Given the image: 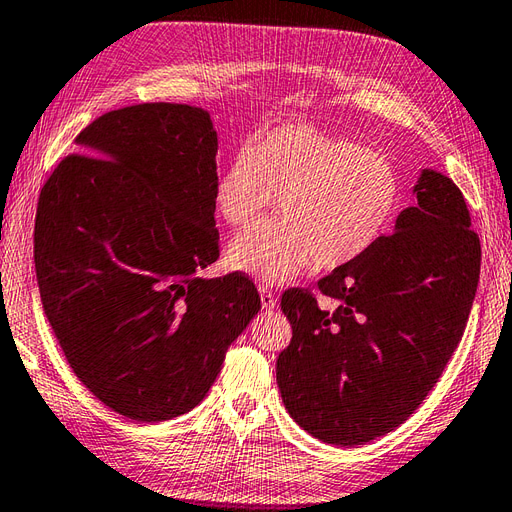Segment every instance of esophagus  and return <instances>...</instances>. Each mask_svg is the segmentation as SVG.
<instances>
[{"label":"esophagus","mask_w":512,"mask_h":512,"mask_svg":"<svg viewBox=\"0 0 512 512\" xmlns=\"http://www.w3.org/2000/svg\"><path fill=\"white\" fill-rule=\"evenodd\" d=\"M258 293H260V304H263L265 310L276 308L278 299H276V295H273L271 289H267V286H258Z\"/></svg>","instance_id":"1"}]
</instances>
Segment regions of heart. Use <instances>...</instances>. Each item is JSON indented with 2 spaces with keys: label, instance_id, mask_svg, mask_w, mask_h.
<instances>
[{
  "label": "heart",
  "instance_id": "obj_1",
  "mask_svg": "<svg viewBox=\"0 0 512 512\" xmlns=\"http://www.w3.org/2000/svg\"><path fill=\"white\" fill-rule=\"evenodd\" d=\"M280 197V219L236 236L228 265L265 284L295 278L310 263L336 269L367 254L400 208L393 162L365 145L286 123L236 152L213 184L215 213L245 228Z\"/></svg>",
  "mask_w": 512,
  "mask_h": 512
}]
</instances>
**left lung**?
I'll use <instances>...</instances> for the list:
<instances>
[{
  "instance_id": "left-lung-1",
  "label": "left lung",
  "mask_w": 512,
  "mask_h": 512,
  "mask_svg": "<svg viewBox=\"0 0 512 512\" xmlns=\"http://www.w3.org/2000/svg\"><path fill=\"white\" fill-rule=\"evenodd\" d=\"M391 236L306 289L284 291L293 339L276 363L282 402L315 439L354 447L395 430L426 400L465 332L480 239L458 186L423 169Z\"/></svg>"
}]
</instances>
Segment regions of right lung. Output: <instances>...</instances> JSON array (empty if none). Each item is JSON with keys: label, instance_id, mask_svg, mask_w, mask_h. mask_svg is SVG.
<instances>
[{"label": "right lung", "instance_id": "obj_1", "mask_svg": "<svg viewBox=\"0 0 512 512\" xmlns=\"http://www.w3.org/2000/svg\"><path fill=\"white\" fill-rule=\"evenodd\" d=\"M39 195L34 267L67 363L99 402L167 421L204 400L228 347L260 310L219 258L217 132L204 108L110 110L76 139Z\"/></svg>", "mask_w": 512, "mask_h": 512}]
</instances>
